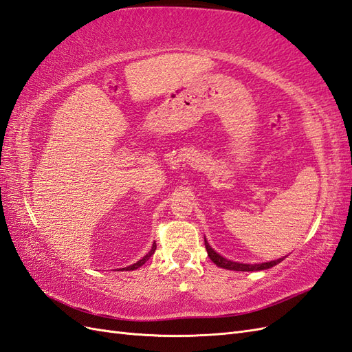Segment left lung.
I'll return each mask as SVG.
<instances>
[{
    "label": "left lung",
    "instance_id": "8db88e82",
    "mask_svg": "<svg viewBox=\"0 0 352 352\" xmlns=\"http://www.w3.org/2000/svg\"><path fill=\"white\" fill-rule=\"evenodd\" d=\"M205 248H206V253H208V257L212 260V262L217 265L219 267H223V269H228V270H236V272H257V270H265V269H269V267H274L275 265L281 263L285 257H281V258H276V260H272V262H265V263H239V262H233V260H229L226 257L220 256L217 251H215L211 245L210 242L205 239Z\"/></svg>",
    "mask_w": 352,
    "mask_h": 352
}]
</instances>
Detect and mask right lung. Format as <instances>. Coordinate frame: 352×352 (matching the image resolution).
<instances>
[{"label": "right lung", "instance_id": "1", "mask_svg": "<svg viewBox=\"0 0 352 352\" xmlns=\"http://www.w3.org/2000/svg\"><path fill=\"white\" fill-rule=\"evenodd\" d=\"M155 251H156V244H153V245H151V250L148 251V253H147L146 256H144L141 260H138L137 263H133V265H131V266H128V267H123V270H135V269L141 267L142 265H146L147 260H148L153 254H155Z\"/></svg>", "mask_w": 352, "mask_h": 352}]
</instances>
